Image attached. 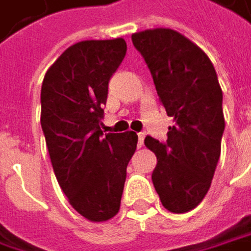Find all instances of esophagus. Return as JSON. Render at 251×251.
<instances>
[{"label": "esophagus", "instance_id": "obj_1", "mask_svg": "<svg viewBox=\"0 0 251 251\" xmlns=\"http://www.w3.org/2000/svg\"><path fill=\"white\" fill-rule=\"evenodd\" d=\"M144 139H145V133H138V148H141L144 145Z\"/></svg>", "mask_w": 251, "mask_h": 251}]
</instances>
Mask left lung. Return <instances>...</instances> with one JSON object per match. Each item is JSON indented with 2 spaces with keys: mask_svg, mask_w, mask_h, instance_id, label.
<instances>
[{
  "mask_svg": "<svg viewBox=\"0 0 251 251\" xmlns=\"http://www.w3.org/2000/svg\"><path fill=\"white\" fill-rule=\"evenodd\" d=\"M174 126L167 142L147 136L156 155L152 182L171 213L195 208L210 190L224 132L223 92L213 63L187 37L155 28L132 34Z\"/></svg>",
  "mask_w": 251,
  "mask_h": 251,
  "instance_id": "obj_1",
  "label": "left lung"
}]
</instances>
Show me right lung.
Listing matches in <instances>:
<instances>
[{
	"label": "right lung",
	"instance_id": "1",
	"mask_svg": "<svg viewBox=\"0 0 251 251\" xmlns=\"http://www.w3.org/2000/svg\"><path fill=\"white\" fill-rule=\"evenodd\" d=\"M126 54L124 38L69 47L41 86V129L58 184L70 205L90 221L118 214L135 132L100 129L107 86Z\"/></svg>",
	"mask_w": 251,
	"mask_h": 251
}]
</instances>
